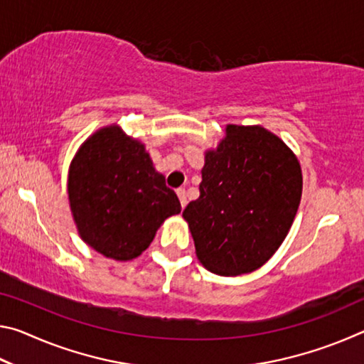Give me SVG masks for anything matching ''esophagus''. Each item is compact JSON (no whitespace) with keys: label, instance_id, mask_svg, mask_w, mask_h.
I'll return each instance as SVG.
<instances>
[{"label":"esophagus","instance_id":"esophagus-1","mask_svg":"<svg viewBox=\"0 0 364 364\" xmlns=\"http://www.w3.org/2000/svg\"><path fill=\"white\" fill-rule=\"evenodd\" d=\"M176 194H178V199H180V202H181V207L184 208L186 207V204H188V197H186V189L184 188H180L176 191Z\"/></svg>","mask_w":364,"mask_h":364}]
</instances>
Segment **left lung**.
Masks as SVG:
<instances>
[{
	"instance_id": "8db88e82",
	"label": "left lung",
	"mask_w": 364,
	"mask_h": 364,
	"mask_svg": "<svg viewBox=\"0 0 364 364\" xmlns=\"http://www.w3.org/2000/svg\"><path fill=\"white\" fill-rule=\"evenodd\" d=\"M301 184L299 159L279 136L260 125H226L205 151L199 199L183 212L199 262L220 276L263 267L291 230Z\"/></svg>"
}]
</instances>
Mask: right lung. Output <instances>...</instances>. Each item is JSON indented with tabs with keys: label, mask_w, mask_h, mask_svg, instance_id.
Listing matches in <instances>:
<instances>
[{
	"label": "right lung",
	"mask_w": 364,
	"mask_h": 364,
	"mask_svg": "<svg viewBox=\"0 0 364 364\" xmlns=\"http://www.w3.org/2000/svg\"><path fill=\"white\" fill-rule=\"evenodd\" d=\"M67 194L83 242L117 262L139 257L160 225L181 212L144 144L117 123L100 128L78 147Z\"/></svg>",
	"instance_id": "add662e5"
}]
</instances>
